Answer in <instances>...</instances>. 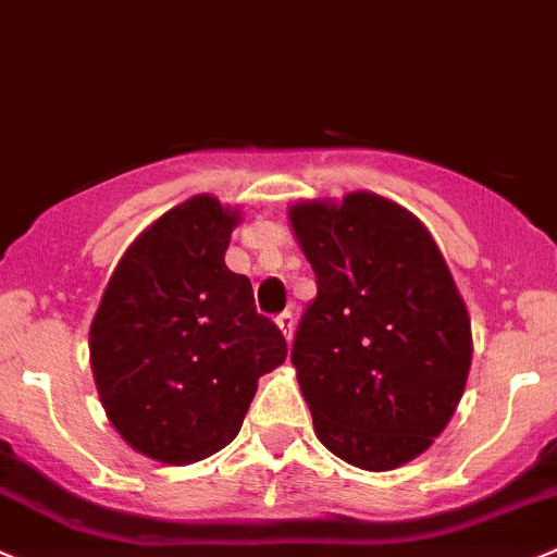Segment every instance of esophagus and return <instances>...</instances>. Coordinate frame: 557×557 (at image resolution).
Masks as SVG:
<instances>
[{
  "label": "esophagus",
  "mask_w": 557,
  "mask_h": 557,
  "mask_svg": "<svg viewBox=\"0 0 557 557\" xmlns=\"http://www.w3.org/2000/svg\"><path fill=\"white\" fill-rule=\"evenodd\" d=\"M294 312L290 310H285V312H280L277 315V326L283 329V334H285V339H288L290 343V337H294Z\"/></svg>",
  "instance_id": "34e87169"
}]
</instances>
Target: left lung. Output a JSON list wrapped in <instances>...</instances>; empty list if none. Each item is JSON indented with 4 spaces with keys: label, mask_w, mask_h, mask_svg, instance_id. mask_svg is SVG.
<instances>
[{
    "label": "left lung",
    "mask_w": 557,
    "mask_h": 557,
    "mask_svg": "<svg viewBox=\"0 0 557 557\" xmlns=\"http://www.w3.org/2000/svg\"><path fill=\"white\" fill-rule=\"evenodd\" d=\"M290 225L318 285L290 348L318 438L392 471L430 449L466 392L462 296L430 231L375 193L296 203Z\"/></svg>",
    "instance_id": "obj_1"
}]
</instances>
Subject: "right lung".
<instances>
[{
    "mask_svg": "<svg viewBox=\"0 0 557 557\" xmlns=\"http://www.w3.org/2000/svg\"><path fill=\"white\" fill-rule=\"evenodd\" d=\"M236 220L212 196L165 212L127 247L91 321L102 408L152 460L190 466L228 446L258 377L288 356L250 280L225 267Z\"/></svg>",
    "mask_w": 557,
    "mask_h": 557,
    "instance_id": "obj_1",
    "label": "right lung"
}]
</instances>
